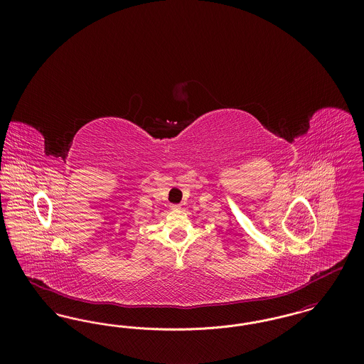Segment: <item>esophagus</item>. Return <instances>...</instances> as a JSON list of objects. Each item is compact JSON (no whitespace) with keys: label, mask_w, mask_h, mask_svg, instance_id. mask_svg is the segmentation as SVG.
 I'll return each mask as SVG.
<instances>
[{"label":"esophagus","mask_w":364,"mask_h":364,"mask_svg":"<svg viewBox=\"0 0 364 364\" xmlns=\"http://www.w3.org/2000/svg\"><path fill=\"white\" fill-rule=\"evenodd\" d=\"M171 208H172L173 211H180L181 206H180V205H171Z\"/></svg>","instance_id":"esophagus-1"}]
</instances>
